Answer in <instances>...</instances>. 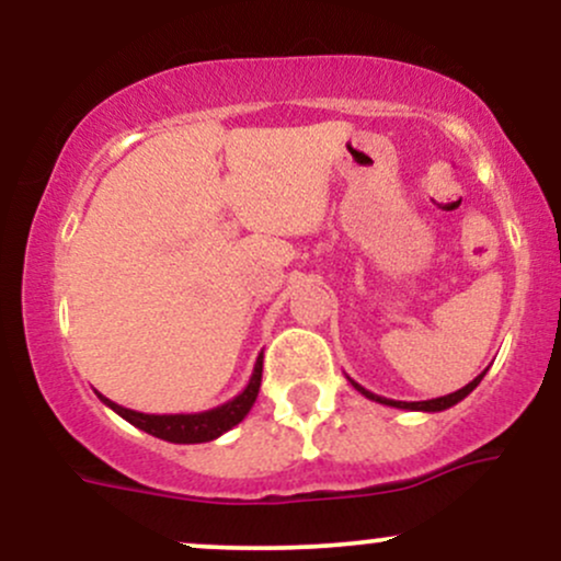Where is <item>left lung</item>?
Segmentation results:
<instances>
[{
    "label": "left lung",
    "instance_id": "obj_1",
    "mask_svg": "<svg viewBox=\"0 0 561 561\" xmlns=\"http://www.w3.org/2000/svg\"><path fill=\"white\" fill-rule=\"evenodd\" d=\"M485 371H488V369H485ZM485 371H482V375L474 377L472 382L465 385V388H461V390L448 392V396H440V398H433V401H392V398H382V396H377V392H371V390L362 388V385L353 382L351 377H347V382H351L353 388H356L358 392H362V396L369 398V401H377V403H382V405H392V409H405V411H430V414H433V411H446V409H450V405H456L459 401H465V398L469 396V392H472L474 388H478L480 379L485 377Z\"/></svg>",
    "mask_w": 561,
    "mask_h": 561
}]
</instances>
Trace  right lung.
Masks as SVG:
<instances>
[{"mask_svg": "<svg viewBox=\"0 0 561 561\" xmlns=\"http://www.w3.org/2000/svg\"><path fill=\"white\" fill-rule=\"evenodd\" d=\"M261 371H263V353L255 358L253 375H250V382L244 385L240 396H234L227 403L216 405V409L197 411V414H141V411L118 405L115 401H111V398L100 396V392H96V398H100L107 409H113L115 414L124 416L128 424H134V427L145 430V433L156 435L160 440L186 443V446H190V443L216 440V437L229 433L231 427H237V424L248 416V411L253 409L255 398H259Z\"/></svg>", "mask_w": 561, "mask_h": 561, "instance_id": "obj_1", "label": "right lung"}]
</instances>
